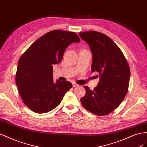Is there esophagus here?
Wrapping results in <instances>:
<instances>
[{"label": "esophagus", "mask_w": 147, "mask_h": 147, "mask_svg": "<svg viewBox=\"0 0 147 147\" xmlns=\"http://www.w3.org/2000/svg\"><path fill=\"white\" fill-rule=\"evenodd\" d=\"M72 84H73V86L74 87H76L79 86V85L78 84H76V82H73Z\"/></svg>", "instance_id": "34e87169"}]
</instances>
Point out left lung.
<instances>
[{
	"mask_svg": "<svg viewBox=\"0 0 147 147\" xmlns=\"http://www.w3.org/2000/svg\"><path fill=\"white\" fill-rule=\"evenodd\" d=\"M79 34L90 47L93 55L92 71H97L100 77L93 90L84 86L86 95L81 102L94 115H107L119 105L127 93L129 65L118 46L107 35L94 31Z\"/></svg>",
	"mask_w": 147,
	"mask_h": 147,
	"instance_id": "left-lung-1",
	"label": "left lung"
}]
</instances>
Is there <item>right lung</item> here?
<instances>
[{
  "label": "right lung",
  "instance_id": "obj_1",
  "mask_svg": "<svg viewBox=\"0 0 147 147\" xmlns=\"http://www.w3.org/2000/svg\"><path fill=\"white\" fill-rule=\"evenodd\" d=\"M75 32L53 30L36 40L20 58L15 81L23 102L37 113H45L59 105L71 87L69 81L53 82V65L61 61L66 47L79 42Z\"/></svg>",
  "mask_w": 147,
  "mask_h": 147
}]
</instances>
